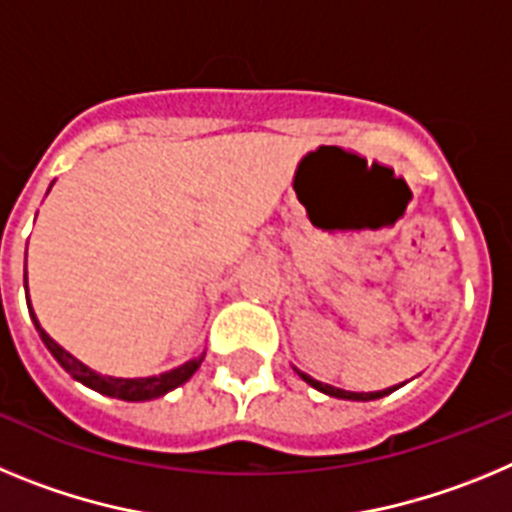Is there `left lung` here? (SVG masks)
Returning a JSON list of instances; mask_svg holds the SVG:
<instances>
[{
  "instance_id": "8db88e82",
  "label": "left lung",
  "mask_w": 512,
  "mask_h": 512,
  "mask_svg": "<svg viewBox=\"0 0 512 512\" xmlns=\"http://www.w3.org/2000/svg\"><path fill=\"white\" fill-rule=\"evenodd\" d=\"M302 379H305V382H310L315 390L325 392V395H330V397H341V400H377V397L390 395V392L395 390V387H390V390H382V392H348V390H338V387H330V384L315 382V379L305 377V374H302Z\"/></svg>"
}]
</instances>
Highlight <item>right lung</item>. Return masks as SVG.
Wrapping results in <instances>:
<instances>
[{
    "mask_svg": "<svg viewBox=\"0 0 512 512\" xmlns=\"http://www.w3.org/2000/svg\"><path fill=\"white\" fill-rule=\"evenodd\" d=\"M25 292H27V271H25ZM30 312H33V307H30ZM33 320H35V328H38L40 338H43V343L48 346V351L53 354V359L58 361V364L66 369V372L71 374L74 379H79L81 384H87V387H92V390L102 392V395L107 397H117V400H128V402H143V400H153V397H161L166 395V392L176 390L179 384L187 382L189 377H192L197 369H200L202 359L205 356H200V359H192L187 361L184 366H179V369H174V372H166L161 374V377H146V379H115V377H102V374L92 372L89 366H84L81 361H76L74 356L69 354V351H63L61 346H58L56 341H53L48 333H45L43 328H40L38 318H35L33 312Z\"/></svg>",
    "mask_w": 512,
    "mask_h": 512,
    "instance_id": "1",
    "label": "right lung"
}]
</instances>
